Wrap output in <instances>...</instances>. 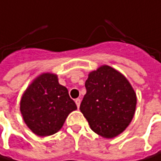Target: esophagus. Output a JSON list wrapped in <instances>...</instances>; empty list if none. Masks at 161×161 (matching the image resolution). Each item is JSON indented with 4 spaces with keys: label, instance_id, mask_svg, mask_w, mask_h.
<instances>
[{
    "label": "esophagus",
    "instance_id": "1",
    "mask_svg": "<svg viewBox=\"0 0 161 161\" xmlns=\"http://www.w3.org/2000/svg\"><path fill=\"white\" fill-rule=\"evenodd\" d=\"M75 102H76L77 107H78V108H80V98H77V99L75 100Z\"/></svg>",
    "mask_w": 161,
    "mask_h": 161
}]
</instances>
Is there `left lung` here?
<instances>
[{"mask_svg": "<svg viewBox=\"0 0 161 161\" xmlns=\"http://www.w3.org/2000/svg\"><path fill=\"white\" fill-rule=\"evenodd\" d=\"M86 94L80 110L91 129L104 138H114L131 122L136 109V94L126 78L109 65L90 72Z\"/></svg>", "mask_w": 161, "mask_h": 161, "instance_id": "8db88e82", "label": "left lung"}]
</instances>
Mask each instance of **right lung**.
<instances>
[{
    "label": "right lung",
    "mask_w": 161,
    "mask_h": 161,
    "mask_svg": "<svg viewBox=\"0 0 161 161\" xmlns=\"http://www.w3.org/2000/svg\"><path fill=\"white\" fill-rule=\"evenodd\" d=\"M77 110L67 89L58 77L43 73L26 89L20 100V113L27 126L38 136L58 132L68 114Z\"/></svg>",
    "instance_id": "1"
}]
</instances>
